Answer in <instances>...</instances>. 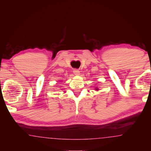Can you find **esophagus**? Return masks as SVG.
<instances>
[{"label":"esophagus","instance_id":"1","mask_svg":"<svg viewBox=\"0 0 151 151\" xmlns=\"http://www.w3.org/2000/svg\"><path fill=\"white\" fill-rule=\"evenodd\" d=\"M73 73L75 74V75H78L79 74H80V71L78 70V69H76V68H75V69L73 70Z\"/></svg>","mask_w":151,"mask_h":151}]
</instances>
